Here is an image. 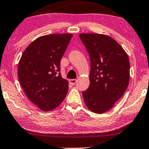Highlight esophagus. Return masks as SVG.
Segmentation results:
<instances>
[{
    "mask_svg": "<svg viewBox=\"0 0 149 149\" xmlns=\"http://www.w3.org/2000/svg\"><path fill=\"white\" fill-rule=\"evenodd\" d=\"M77 80L75 79H70V82L72 84H73V85H74V84H75V83H76Z\"/></svg>",
    "mask_w": 149,
    "mask_h": 149,
    "instance_id": "1",
    "label": "esophagus"
}]
</instances>
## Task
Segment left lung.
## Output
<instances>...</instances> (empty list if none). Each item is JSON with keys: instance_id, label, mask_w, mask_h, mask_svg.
<instances>
[{"instance_id": "1", "label": "left lung", "mask_w": 149, "mask_h": 149, "mask_svg": "<svg viewBox=\"0 0 149 149\" xmlns=\"http://www.w3.org/2000/svg\"><path fill=\"white\" fill-rule=\"evenodd\" d=\"M90 55V84L82 95L87 107L102 114L110 110L128 88L130 61L127 53L114 39L97 33H81Z\"/></svg>"}]
</instances>
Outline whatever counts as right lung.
Returning <instances> with one entry per match:
<instances>
[{
  "mask_svg": "<svg viewBox=\"0 0 149 149\" xmlns=\"http://www.w3.org/2000/svg\"><path fill=\"white\" fill-rule=\"evenodd\" d=\"M72 34L40 37L22 55L18 77L26 96L38 108L50 111L58 107L66 96L68 81L61 77L60 61Z\"/></svg>",
  "mask_w": 149,
  "mask_h": 149,
  "instance_id": "right-lung-1",
  "label": "right lung"
}]
</instances>
